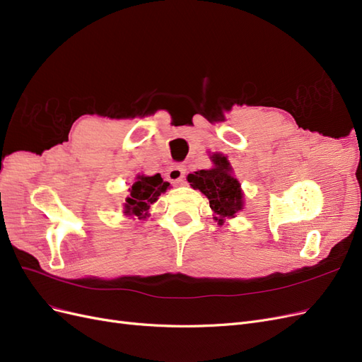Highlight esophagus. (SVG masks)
I'll return each instance as SVG.
<instances>
[{
    "label": "esophagus",
    "mask_w": 362,
    "mask_h": 362,
    "mask_svg": "<svg viewBox=\"0 0 362 362\" xmlns=\"http://www.w3.org/2000/svg\"><path fill=\"white\" fill-rule=\"evenodd\" d=\"M184 177H185V168L182 164H175V166L169 168L166 173V178L173 184H181Z\"/></svg>",
    "instance_id": "obj_1"
}]
</instances>
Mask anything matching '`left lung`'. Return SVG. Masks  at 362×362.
<instances>
[{
  "instance_id": "8db88e82",
  "label": "left lung",
  "mask_w": 362,
  "mask_h": 362,
  "mask_svg": "<svg viewBox=\"0 0 362 362\" xmlns=\"http://www.w3.org/2000/svg\"><path fill=\"white\" fill-rule=\"evenodd\" d=\"M210 158L214 166L189 173L187 181L194 190H201L206 196L216 214L214 218L222 225L225 218L235 217L240 210H243V192L242 185L234 178L228 158L217 152Z\"/></svg>"
}]
</instances>
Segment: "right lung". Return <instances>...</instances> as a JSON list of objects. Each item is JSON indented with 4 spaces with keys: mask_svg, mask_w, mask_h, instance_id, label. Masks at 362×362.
Instances as JSON below:
<instances>
[{
    "mask_svg": "<svg viewBox=\"0 0 362 362\" xmlns=\"http://www.w3.org/2000/svg\"><path fill=\"white\" fill-rule=\"evenodd\" d=\"M169 185V182L163 181L160 173L154 177L139 175L137 181L129 189V198L125 201L124 213L128 216H137L139 218L149 216V206L158 201V196L166 192Z\"/></svg>",
    "mask_w": 362,
    "mask_h": 362,
    "instance_id": "add662e5",
    "label": "right lung"
}]
</instances>
